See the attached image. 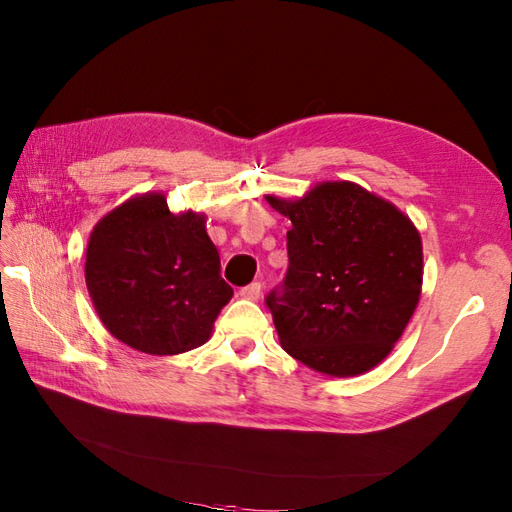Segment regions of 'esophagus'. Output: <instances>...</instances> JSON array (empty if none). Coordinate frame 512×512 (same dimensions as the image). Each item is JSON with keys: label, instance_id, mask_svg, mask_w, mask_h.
Wrapping results in <instances>:
<instances>
[{"label": "esophagus", "instance_id": "34e87169", "mask_svg": "<svg viewBox=\"0 0 512 512\" xmlns=\"http://www.w3.org/2000/svg\"><path fill=\"white\" fill-rule=\"evenodd\" d=\"M259 295H262V284H259V281H253V284L239 288V297H244V299L257 301Z\"/></svg>", "mask_w": 512, "mask_h": 512}]
</instances>
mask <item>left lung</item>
<instances>
[{
    "label": "left lung",
    "mask_w": 512,
    "mask_h": 512,
    "mask_svg": "<svg viewBox=\"0 0 512 512\" xmlns=\"http://www.w3.org/2000/svg\"><path fill=\"white\" fill-rule=\"evenodd\" d=\"M268 202L292 222L288 270L266 295L281 347L330 376L372 369L418 306L416 226L352 182H325L303 200Z\"/></svg>",
    "instance_id": "1"
}]
</instances>
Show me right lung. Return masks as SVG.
<instances>
[{"mask_svg": "<svg viewBox=\"0 0 512 512\" xmlns=\"http://www.w3.org/2000/svg\"><path fill=\"white\" fill-rule=\"evenodd\" d=\"M85 284L105 328L156 356L209 341L213 321L233 297L204 217L173 215L160 193L127 200L96 224Z\"/></svg>", "mask_w": 512, "mask_h": 512, "instance_id": "obj_1", "label": "right lung"}]
</instances>
